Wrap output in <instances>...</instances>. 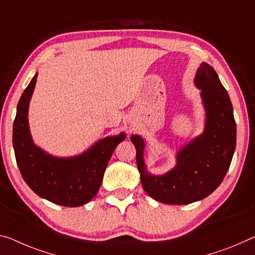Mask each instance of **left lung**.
Here are the masks:
<instances>
[{
	"label": "left lung",
	"mask_w": 255,
	"mask_h": 255,
	"mask_svg": "<svg viewBox=\"0 0 255 255\" xmlns=\"http://www.w3.org/2000/svg\"><path fill=\"white\" fill-rule=\"evenodd\" d=\"M195 86L201 90L205 109V127L177 153L175 168L154 176L144 162L145 143L132 135L136 162L144 191L165 204H189L209 196L224 180L236 147V123L229 95L215 69L202 62L196 71Z\"/></svg>",
	"instance_id": "8db88e82"
}]
</instances>
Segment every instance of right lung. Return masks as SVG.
<instances>
[{"label":"right lung","instance_id":"1","mask_svg":"<svg viewBox=\"0 0 255 255\" xmlns=\"http://www.w3.org/2000/svg\"><path fill=\"white\" fill-rule=\"evenodd\" d=\"M36 74L23 91L17 107L12 142L23 180L37 194L63 207L86 204L99 192L104 171L117 145L126 134L100 139L92 147L72 157H56L36 146L28 125V107L33 95Z\"/></svg>","mask_w":255,"mask_h":255}]
</instances>
